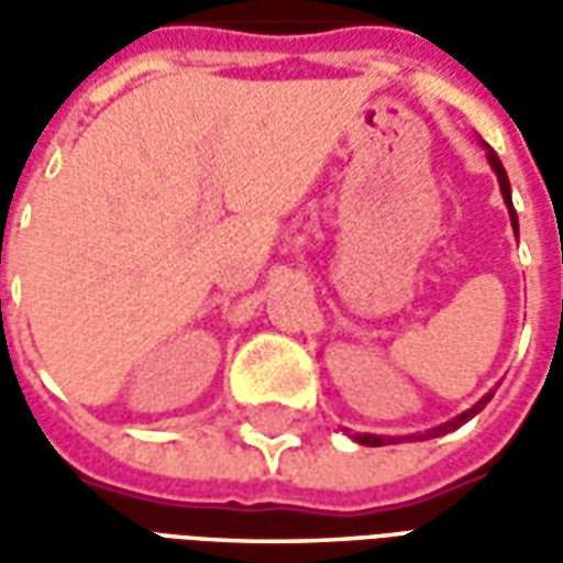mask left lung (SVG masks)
<instances>
[{
    "label": "left lung",
    "instance_id": "1",
    "mask_svg": "<svg viewBox=\"0 0 563 563\" xmlns=\"http://www.w3.org/2000/svg\"><path fill=\"white\" fill-rule=\"evenodd\" d=\"M485 147V144H483ZM485 156H488V165H492V172L497 174V184H500V196H504V205H507L509 210V222H512V229H516V234H519V217H516V210H512V192H509V177L507 172H504V165H500V159H497V153L492 147H485ZM492 395L495 391H488V395H483L479 401L473 404L471 410H464V413H459L455 419H449V422L437 424V428H428V431H422V434H410V437H379V434H355V443H362V446H386V443H401V440H431V437H443L449 434V431H455V428H461L464 422H471L473 416L483 410L485 404L492 401Z\"/></svg>",
    "mask_w": 563,
    "mask_h": 563
}]
</instances>
